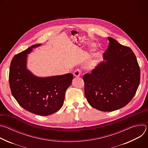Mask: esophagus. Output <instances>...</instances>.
Masks as SVG:
<instances>
[{
    "instance_id": "esophagus-1",
    "label": "esophagus",
    "mask_w": 148,
    "mask_h": 148,
    "mask_svg": "<svg viewBox=\"0 0 148 148\" xmlns=\"http://www.w3.org/2000/svg\"><path fill=\"white\" fill-rule=\"evenodd\" d=\"M81 70L80 69H77L75 71H74V76H75V77H79V75H80V74H81Z\"/></svg>"
}]
</instances>
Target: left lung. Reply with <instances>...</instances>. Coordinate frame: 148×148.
I'll return each mask as SVG.
<instances>
[{
  "mask_svg": "<svg viewBox=\"0 0 148 148\" xmlns=\"http://www.w3.org/2000/svg\"><path fill=\"white\" fill-rule=\"evenodd\" d=\"M108 39V47L103 53L105 61L82 78L88 102L104 112L126 106L135 95L140 78V67L131 49L112 37Z\"/></svg>",
  "mask_w": 148,
  "mask_h": 148,
  "instance_id": "left-lung-1",
  "label": "left lung"
}]
</instances>
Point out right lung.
<instances>
[{
	"label": "right lung",
	"mask_w": 148,
	"mask_h": 148,
	"mask_svg": "<svg viewBox=\"0 0 148 148\" xmlns=\"http://www.w3.org/2000/svg\"><path fill=\"white\" fill-rule=\"evenodd\" d=\"M40 46L34 45L13 57L9 82L12 94L21 107L36 115L47 116L62 107L73 75L69 73L46 78L33 75L26 69L27 54L33 47Z\"/></svg>",
	"instance_id": "obj_1"
}]
</instances>
